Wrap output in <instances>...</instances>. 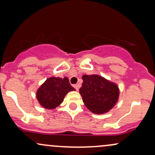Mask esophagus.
<instances>
[{"instance_id":"obj_1","label":"esophagus","mask_w":155,"mask_h":155,"mask_svg":"<svg viewBox=\"0 0 155 155\" xmlns=\"http://www.w3.org/2000/svg\"><path fill=\"white\" fill-rule=\"evenodd\" d=\"M74 88H75L76 89V90H79V84H74Z\"/></svg>"}]
</instances>
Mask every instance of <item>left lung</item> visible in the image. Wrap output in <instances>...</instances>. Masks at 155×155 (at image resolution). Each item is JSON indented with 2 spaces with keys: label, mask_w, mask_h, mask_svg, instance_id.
<instances>
[{
  "label": "left lung",
  "mask_w": 155,
  "mask_h": 155,
  "mask_svg": "<svg viewBox=\"0 0 155 155\" xmlns=\"http://www.w3.org/2000/svg\"><path fill=\"white\" fill-rule=\"evenodd\" d=\"M79 93L86 107L95 114L107 113L114 107L118 100L119 89L101 76L83 75Z\"/></svg>",
  "instance_id": "obj_1"
}]
</instances>
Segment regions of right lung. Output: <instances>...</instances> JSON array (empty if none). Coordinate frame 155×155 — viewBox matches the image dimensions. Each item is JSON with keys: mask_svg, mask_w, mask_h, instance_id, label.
I'll return each mask as SVG.
<instances>
[{"mask_svg": "<svg viewBox=\"0 0 155 155\" xmlns=\"http://www.w3.org/2000/svg\"><path fill=\"white\" fill-rule=\"evenodd\" d=\"M74 90L67 77H50L40 86L36 95L44 108L54 109L62 103L67 93Z\"/></svg>", "mask_w": 155, "mask_h": 155, "instance_id": "1", "label": "right lung"}]
</instances>
